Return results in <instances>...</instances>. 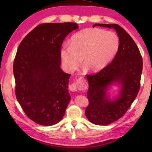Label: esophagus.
Instances as JSON below:
<instances>
[{"instance_id": "obj_1", "label": "esophagus", "mask_w": 152, "mask_h": 152, "mask_svg": "<svg viewBox=\"0 0 152 152\" xmlns=\"http://www.w3.org/2000/svg\"><path fill=\"white\" fill-rule=\"evenodd\" d=\"M69 88H70L72 92H76L78 90V85L77 83H72L69 86Z\"/></svg>"}]
</instances>
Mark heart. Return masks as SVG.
Wrapping results in <instances>:
<instances>
[{"label":"heart","mask_w":152,"mask_h":152,"mask_svg":"<svg viewBox=\"0 0 152 152\" xmlns=\"http://www.w3.org/2000/svg\"><path fill=\"white\" fill-rule=\"evenodd\" d=\"M119 39L114 32L99 28H86L74 34L70 43L60 49V56L64 67L73 72L82 66L88 72H98L108 66L116 56Z\"/></svg>","instance_id":"obj_1"}]
</instances>
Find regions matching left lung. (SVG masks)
Wrapping results in <instances>:
<instances>
[{"label": "left lung", "mask_w": 152, "mask_h": 152, "mask_svg": "<svg viewBox=\"0 0 152 152\" xmlns=\"http://www.w3.org/2000/svg\"><path fill=\"white\" fill-rule=\"evenodd\" d=\"M95 26L114 29L119 39V50L111 62L94 75H86L89 104L86 117L93 124L107 125L123 117L135 99L143 61L136 43L119 25L96 23ZM113 86L119 88L118 94L110 98L108 91Z\"/></svg>", "instance_id": "left-lung-1"}]
</instances>
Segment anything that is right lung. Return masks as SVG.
Instances as JSON below:
<instances>
[{"instance_id": "add662e5", "label": "right lung", "mask_w": 152, "mask_h": 152, "mask_svg": "<svg viewBox=\"0 0 152 152\" xmlns=\"http://www.w3.org/2000/svg\"><path fill=\"white\" fill-rule=\"evenodd\" d=\"M75 23L38 25L20 42L15 56L13 74L17 99L27 116L37 124L60 122L70 101V74L60 68V49Z\"/></svg>"}]
</instances>
